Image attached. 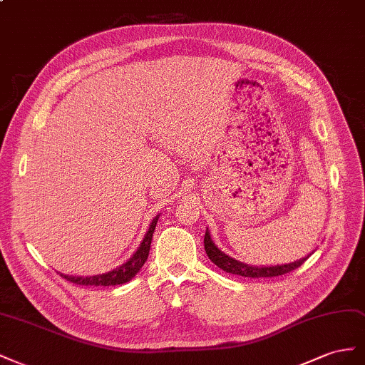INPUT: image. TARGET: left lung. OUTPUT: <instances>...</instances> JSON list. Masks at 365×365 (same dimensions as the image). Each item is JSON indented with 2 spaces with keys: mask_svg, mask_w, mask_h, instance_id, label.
<instances>
[{
  "mask_svg": "<svg viewBox=\"0 0 365 365\" xmlns=\"http://www.w3.org/2000/svg\"><path fill=\"white\" fill-rule=\"evenodd\" d=\"M205 251L207 257L211 258V262L217 264L220 269L226 270L227 274H234V275H240V277H249V278H269V277H279L292 272L297 267L303 264L306 258H301L298 262L289 263V264H281V266H270V267H257V266H247L245 263L237 262V259L227 257L225 252H222L218 249L214 242L211 240V235L207 232L205 234Z\"/></svg>",
  "mask_w": 365,
  "mask_h": 365,
  "instance_id": "obj_1",
  "label": "left lung"
}]
</instances>
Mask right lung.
Here are the masks:
<instances>
[{
    "mask_svg": "<svg viewBox=\"0 0 365 365\" xmlns=\"http://www.w3.org/2000/svg\"><path fill=\"white\" fill-rule=\"evenodd\" d=\"M159 215L154 218L150 225V229L147 235H145L143 242L140 243L139 249L134 255L128 259L127 263H123L122 266L110 270L107 274H101V275H93V277H71V275H62V278H66L67 281L73 284H79V286H118V284H123L130 281L134 275H136L139 270L142 269V266L145 264L150 254V247H151V240H153V234L155 225H158Z\"/></svg>",
    "mask_w": 365,
    "mask_h": 365,
    "instance_id": "obj_1",
    "label": "right lung"
}]
</instances>
